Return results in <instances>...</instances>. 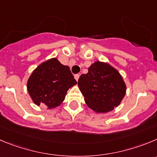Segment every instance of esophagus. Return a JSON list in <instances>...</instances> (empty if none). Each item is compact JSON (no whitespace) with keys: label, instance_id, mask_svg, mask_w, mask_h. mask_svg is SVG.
<instances>
[{"label":"esophagus","instance_id":"34e87169","mask_svg":"<svg viewBox=\"0 0 157 157\" xmlns=\"http://www.w3.org/2000/svg\"><path fill=\"white\" fill-rule=\"evenodd\" d=\"M79 77H80V75H79V74H76V75H74V78H75V80H77V81L78 80Z\"/></svg>","mask_w":157,"mask_h":157}]
</instances>
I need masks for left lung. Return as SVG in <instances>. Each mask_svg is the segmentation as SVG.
I'll return each mask as SVG.
<instances>
[{"instance_id": "obj_1", "label": "left lung", "mask_w": 157, "mask_h": 157, "mask_svg": "<svg viewBox=\"0 0 157 157\" xmlns=\"http://www.w3.org/2000/svg\"><path fill=\"white\" fill-rule=\"evenodd\" d=\"M78 87L86 105L98 114L109 112L121 104L126 84L118 70L109 63L96 61L82 74Z\"/></svg>"}]
</instances>
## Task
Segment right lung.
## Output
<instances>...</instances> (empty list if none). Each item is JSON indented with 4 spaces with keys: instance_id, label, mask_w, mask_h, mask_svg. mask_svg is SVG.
<instances>
[{
    "instance_id": "right-lung-1",
    "label": "right lung",
    "mask_w": 157,
    "mask_h": 157,
    "mask_svg": "<svg viewBox=\"0 0 157 157\" xmlns=\"http://www.w3.org/2000/svg\"><path fill=\"white\" fill-rule=\"evenodd\" d=\"M76 84L70 67L56 58H51L32 71L28 79L27 90L34 104L52 109L62 104L67 90Z\"/></svg>"
}]
</instances>
